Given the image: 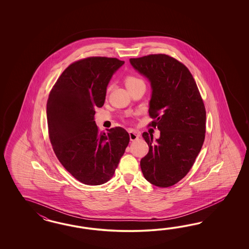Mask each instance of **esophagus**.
Listing matches in <instances>:
<instances>
[{
	"label": "esophagus",
	"mask_w": 249,
	"mask_h": 249,
	"mask_svg": "<svg viewBox=\"0 0 249 249\" xmlns=\"http://www.w3.org/2000/svg\"><path fill=\"white\" fill-rule=\"evenodd\" d=\"M128 133H129V139H130V141H131V142L138 140V139H139V137H140L139 134L136 132L135 130H133V129H130V130L128 131Z\"/></svg>",
	"instance_id": "34e87169"
}]
</instances>
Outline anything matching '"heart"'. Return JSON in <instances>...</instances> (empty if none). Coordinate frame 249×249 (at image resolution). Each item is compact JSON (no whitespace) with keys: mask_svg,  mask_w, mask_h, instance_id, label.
<instances>
[{"mask_svg":"<svg viewBox=\"0 0 249 249\" xmlns=\"http://www.w3.org/2000/svg\"><path fill=\"white\" fill-rule=\"evenodd\" d=\"M124 82H125V85H126L127 89H128V88H130V87L134 86V85H136V84L142 82V80H141L139 77L135 76V75H127V76L125 77V80H124Z\"/></svg>","mask_w":249,"mask_h":249,"instance_id":"b5f03b06","label":"heart"}]
</instances>
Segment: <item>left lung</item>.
Listing matches in <instances>:
<instances>
[{
	"instance_id": "left-lung-1",
	"label": "left lung",
	"mask_w": 249,
	"mask_h": 249,
	"mask_svg": "<svg viewBox=\"0 0 249 249\" xmlns=\"http://www.w3.org/2000/svg\"><path fill=\"white\" fill-rule=\"evenodd\" d=\"M129 62L151 82L149 115L153 121L149 126L160 131L156 142L153 135L142 133L149 152L141 160L142 172L155 186H173L188 174L204 144L203 98L188 68L168 54H149Z\"/></svg>"
}]
</instances>
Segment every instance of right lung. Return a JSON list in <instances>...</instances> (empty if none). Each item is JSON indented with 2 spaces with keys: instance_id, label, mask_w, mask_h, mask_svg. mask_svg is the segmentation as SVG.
Wrapping results in <instances>:
<instances>
[{
  "instance_id": "add662e5",
  "label": "right lung",
  "mask_w": 249,
  "mask_h": 249,
  "mask_svg": "<svg viewBox=\"0 0 249 249\" xmlns=\"http://www.w3.org/2000/svg\"><path fill=\"white\" fill-rule=\"evenodd\" d=\"M124 61L91 56L75 61L61 74L46 104L48 134L61 164L77 181L100 185L109 181L129 142L121 127L99 132L95 108L104 105L107 87Z\"/></svg>"
}]
</instances>
